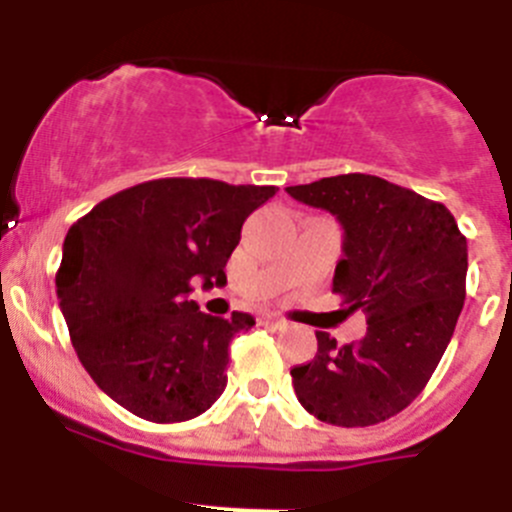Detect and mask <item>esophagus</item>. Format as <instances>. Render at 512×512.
Instances as JSON below:
<instances>
[{"instance_id": "34e87169", "label": "esophagus", "mask_w": 512, "mask_h": 512, "mask_svg": "<svg viewBox=\"0 0 512 512\" xmlns=\"http://www.w3.org/2000/svg\"><path fill=\"white\" fill-rule=\"evenodd\" d=\"M262 323H265V326H288V321H285V318H280V315H267Z\"/></svg>"}]
</instances>
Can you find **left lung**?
Returning <instances> with one entry per match:
<instances>
[{"instance_id":"1","label":"left lung","mask_w":512,"mask_h":512,"mask_svg":"<svg viewBox=\"0 0 512 512\" xmlns=\"http://www.w3.org/2000/svg\"><path fill=\"white\" fill-rule=\"evenodd\" d=\"M343 227L333 293L364 310L366 336L318 351L290 369L298 401L326 424L371 427L407 409L427 386L465 303L467 240L444 204L371 174L288 186Z\"/></svg>"}]
</instances>
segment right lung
Wrapping results in <instances>:
<instances>
[{"mask_svg":"<svg viewBox=\"0 0 512 512\" xmlns=\"http://www.w3.org/2000/svg\"><path fill=\"white\" fill-rule=\"evenodd\" d=\"M275 186L156 179L95 204L68 229L57 298L90 379L136 417L186 422L227 386L229 343L250 313L217 318L194 285L227 283L245 219Z\"/></svg>","mask_w":512,"mask_h":512,"instance_id":"obj_1","label":"right lung"}]
</instances>
